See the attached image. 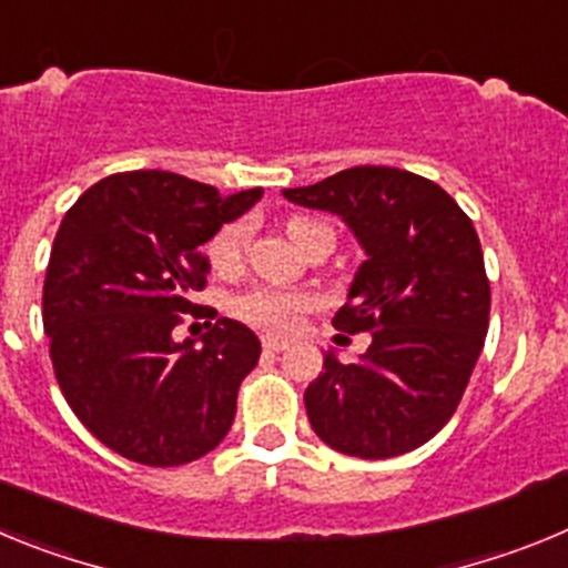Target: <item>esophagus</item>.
I'll return each instance as SVG.
<instances>
[{"instance_id":"1","label":"esophagus","mask_w":568,"mask_h":568,"mask_svg":"<svg viewBox=\"0 0 568 568\" xmlns=\"http://www.w3.org/2000/svg\"><path fill=\"white\" fill-rule=\"evenodd\" d=\"M261 346H264V353H284L290 344L284 338H273V335H267V338L261 341Z\"/></svg>"}]
</instances>
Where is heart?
Listing matches in <instances>:
<instances>
[{
	"label": "heart",
	"mask_w": 568,
	"mask_h": 568,
	"mask_svg": "<svg viewBox=\"0 0 568 568\" xmlns=\"http://www.w3.org/2000/svg\"><path fill=\"white\" fill-rule=\"evenodd\" d=\"M290 239L304 247L315 233L329 230L327 224L313 222V219H293L287 224ZM250 241V224L247 222H230L224 224L213 239L207 241V261L215 273H233L244 261V250ZM315 307V298L304 290H281V287H250L233 298V313L241 321H247L258 329H270V333H290L298 327L301 315H307Z\"/></svg>",
	"instance_id": "heart-1"
}]
</instances>
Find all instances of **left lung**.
<instances>
[{
  "label": "left lung",
  "instance_id": "8db88e82",
  "mask_svg": "<svg viewBox=\"0 0 568 568\" xmlns=\"http://www.w3.org/2000/svg\"><path fill=\"white\" fill-rule=\"evenodd\" d=\"M284 195L341 215L366 253L333 327L373 333V344L355 364L324 355V373L304 393L310 424L353 458L413 453L455 415L489 329L471 219L424 175L373 164Z\"/></svg>",
  "mask_w": 568,
  "mask_h": 568
}]
</instances>
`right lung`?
<instances>
[{
  "label": "right lung",
  "mask_w": 568,
  "mask_h": 568,
  "mask_svg": "<svg viewBox=\"0 0 568 568\" xmlns=\"http://www.w3.org/2000/svg\"><path fill=\"white\" fill-rule=\"evenodd\" d=\"M261 199L219 195L164 170L115 173L79 195L50 250L42 321L59 389L108 449L144 466H182L222 444L261 341L219 318L173 341L207 284L204 241Z\"/></svg>",
  "instance_id": "1"
}]
</instances>
